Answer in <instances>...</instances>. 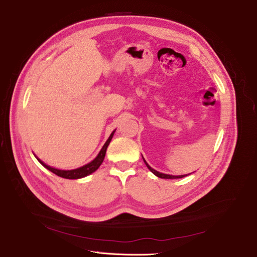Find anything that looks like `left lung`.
<instances>
[{
    "label": "left lung",
    "mask_w": 257,
    "mask_h": 257,
    "mask_svg": "<svg viewBox=\"0 0 257 257\" xmlns=\"http://www.w3.org/2000/svg\"><path fill=\"white\" fill-rule=\"evenodd\" d=\"M143 159H144V158H143ZM144 162H145V164L147 165V167L151 170V173H153L155 176L159 177V178H162V179H178V178H183V177H185V176H188V175H181V176H172V175L162 174V173H159V172H157V170H155V169L151 168V167L149 166V164H148V163L146 162V160H145V159H144Z\"/></svg>",
    "instance_id": "8db88e82"
}]
</instances>
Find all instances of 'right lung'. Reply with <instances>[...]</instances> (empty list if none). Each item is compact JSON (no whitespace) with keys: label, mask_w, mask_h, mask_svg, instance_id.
Wrapping results in <instances>:
<instances>
[{"label":"right lung","mask_w":257,"mask_h":257,"mask_svg":"<svg viewBox=\"0 0 257 257\" xmlns=\"http://www.w3.org/2000/svg\"><path fill=\"white\" fill-rule=\"evenodd\" d=\"M114 132H115V130L110 134L109 138L107 139V142L105 143V145L103 146L102 149H100L99 153L97 154V157L94 160H93L92 162L88 163L87 165H83L82 167L72 169V170H62V169H57V168H53V167H50L48 165H46L43 161H41L40 159H37V158L36 159L38 160V162H40L45 168H47L48 170H50L51 173L56 174L59 177L65 178V179H80V178H83L85 176L91 175L92 173H94L95 170L100 166V164H102L103 161H104V158H105L107 147H108V145L110 144L111 139H112V136L114 134Z\"/></svg>","instance_id":"add662e5"}]
</instances>
